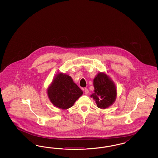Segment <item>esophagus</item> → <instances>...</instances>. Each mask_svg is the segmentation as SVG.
I'll return each mask as SVG.
<instances>
[{
  "instance_id": "obj_1",
  "label": "esophagus",
  "mask_w": 158,
  "mask_h": 158,
  "mask_svg": "<svg viewBox=\"0 0 158 158\" xmlns=\"http://www.w3.org/2000/svg\"><path fill=\"white\" fill-rule=\"evenodd\" d=\"M83 90H84V91H85V93L86 94H87L89 93V90L88 89H87V88H85Z\"/></svg>"
}]
</instances>
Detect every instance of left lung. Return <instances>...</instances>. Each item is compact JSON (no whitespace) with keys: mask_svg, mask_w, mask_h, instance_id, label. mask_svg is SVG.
I'll use <instances>...</instances> for the list:
<instances>
[{"mask_svg":"<svg viewBox=\"0 0 158 158\" xmlns=\"http://www.w3.org/2000/svg\"><path fill=\"white\" fill-rule=\"evenodd\" d=\"M94 92L91 98L96 101L97 106L105 109L113 104L116 96V90L112 81L105 73H99L94 79Z\"/></svg>","mask_w":158,"mask_h":158,"instance_id":"obj_1","label":"left lung"}]
</instances>
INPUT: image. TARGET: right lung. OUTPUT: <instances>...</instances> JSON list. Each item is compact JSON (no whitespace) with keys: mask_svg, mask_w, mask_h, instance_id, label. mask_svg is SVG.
I'll use <instances>...</instances> for the list:
<instances>
[{"mask_svg":"<svg viewBox=\"0 0 158 158\" xmlns=\"http://www.w3.org/2000/svg\"><path fill=\"white\" fill-rule=\"evenodd\" d=\"M48 96L53 105L63 110L73 106L83 91L69 75L59 73L48 90Z\"/></svg>","mask_w":158,"mask_h":158,"instance_id":"1","label":"right lung"}]
</instances>
